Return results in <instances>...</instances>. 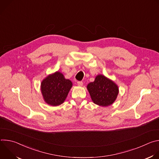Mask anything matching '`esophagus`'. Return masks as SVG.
<instances>
[{"instance_id":"1","label":"esophagus","mask_w":159,"mask_h":159,"mask_svg":"<svg viewBox=\"0 0 159 159\" xmlns=\"http://www.w3.org/2000/svg\"><path fill=\"white\" fill-rule=\"evenodd\" d=\"M77 85H78L79 86H82L83 82H82V81H78V82H77Z\"/></svg>"}]
</instances>
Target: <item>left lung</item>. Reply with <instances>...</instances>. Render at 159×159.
Returning <instances> with one entry per match:
<instances>
[{
  "mask_svg": "<svg viewBox=\"0 0 159 159\" xmlns=\"http://www.w3.org/2000/svg\"><path fill=\"white\" fill-rule=\"evenodd\" d=\"M87 90L94 103L106 107L111 105L118 96V85L104 75H98L95 80L87 85Z\"/></svg>",
  "mask_w": 159,
  "mask_h": 159,
  "instance_id": "left-lung-1",
  "label": "left lung"
}]
</instances>
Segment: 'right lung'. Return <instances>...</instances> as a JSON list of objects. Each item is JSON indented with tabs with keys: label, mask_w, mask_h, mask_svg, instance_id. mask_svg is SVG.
Wrapping results in <instances>:
<instances>
[{
	"label": "right lung",
	"mask_w": 159,
	"mask_h": 159,
	"mask_svg": "<svg viewBox=\"0 0 159 159\" xmlns=\"http://www.w3.org/2000/svg\"><path fill=\"white\" fill-rule=\"evenodd\" d=\"M72 86V82L65 79L60 72H56L45 78L41 84V90L44 101L57 106L62 104Z\"/></svg>",
	"instance_id": "1"
}]
</instances>
